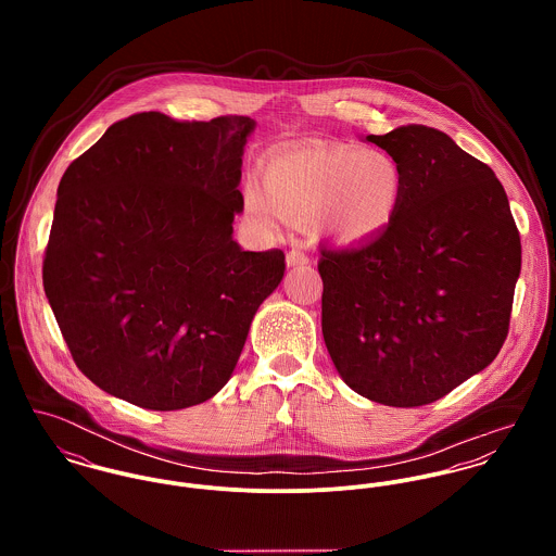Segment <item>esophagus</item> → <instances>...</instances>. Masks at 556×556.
<instances>
[{"mask_svg": "<svg viewBox=\"0 0 556 556\" xmlns=\"http://www.w3.org/2000/svg\"><path fill=\"white\" fill-rule=\"evenodd\" d=\"M306 263H308V254H304L300 248H293L287 252V267H298Z\"/></svg>", "mask_w": 556, "mask_h": 556, "instance_id": "1", "label": "esophagus"}]
</instances>
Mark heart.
Here are the masks:
<instances>
[{
	"mask_svg": "<svg viewBox=\"0 0 556 556\" xmlns=\"http://www.w3.org/2000/svg\"><path fill=\"white\" fill-rule=\"evenodd\" d=\"M261 178L250 177L241 192L254 220L274 227L311 216L313 233L340 245L379 238L394 223L406 188L394 154L344 146L278 152L265 160Z\"/></svg>",
	"mask_w": 556,
	"mask_h": 556,
	"instance_id": "obj_1",
	"label": "heart"
}]
</instances>
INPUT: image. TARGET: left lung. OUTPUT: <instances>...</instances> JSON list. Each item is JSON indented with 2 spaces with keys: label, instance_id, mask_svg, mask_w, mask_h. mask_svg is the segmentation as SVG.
I'll use <instances>...</instances> for the list:
<instances>
[{
  "label": "left lung",
  "instance_id": "8db88e82",
  "mask_svg": "<svg viewBox=\"0 0 556 556\" xmlns=\"http://www.w3.org/2000/svg\"><path fill=\"white\" fill-rule=\"evenodd\" d=\"M366 141L406 173L394 223L320 250V327L342 381L388 406H421L501 351L520 276V236L494 170L445 132L400 126Z\"/></svg>",
  "mask_w": 556,
  "mask_h": 556
}]
</instances>
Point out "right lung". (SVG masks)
Returning a JSON list of instances; mask_svg holds the SVG:
<instances>
[{
	"label": "right lung",
	"instance_id": "right-lung-1",
	"mask_svg": "<svg viewBox=\"0 0 556 556\" xmlns=\"http://www.w3.org/2000/svg\"><path fill=\"white\" fill-rule=\"evenodd\" d=\"M254 119L113 124L58 188L42 282L80 372L111 396L177 410L231 379L285 252L233 239Z\"/></svg>",
	"mask_w": 556,
	"mask_h": 556
}]
</instances>
